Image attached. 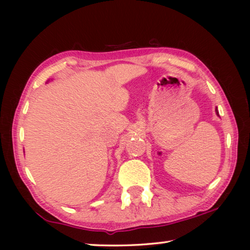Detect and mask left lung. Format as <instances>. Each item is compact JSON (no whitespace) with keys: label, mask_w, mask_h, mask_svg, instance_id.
Masks as SVG:
<instances>
[{"label":"left lung","mask_w":250,"mask_h":250,"mask_svg":"<svg viewBox=\"0 0 250 250\" xmlns=\"http://www.w3.org/2000/svg\"><path fill=\"white\" fill-rule=\"evenodd\" d=\"M215 111H216V113H217V116H218V110H217V108L215 109Z\"/></svg>","instance_id":"8db88e82"}]
</instances>
